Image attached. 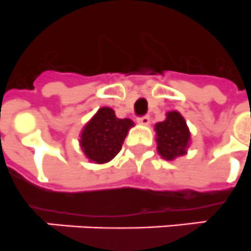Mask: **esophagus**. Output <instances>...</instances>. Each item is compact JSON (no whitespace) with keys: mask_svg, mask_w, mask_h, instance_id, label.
Segmentation results:
<instances>
[{"mask_svg":"<svg viewBox=\"0 0 251 251\" xmlns=\"http://www.w3.org/2000/svg\"><path fill=\"white\" fill-rule=\"evenodd\" d=\"M137 123L141 124V125H148L150 123V117L148 115H144V116H140L137 117Z\"/></svg>","mask_w":251,"mask_h":251,"instance_id":"obj_1","label":"esophagus"}]
</instances>
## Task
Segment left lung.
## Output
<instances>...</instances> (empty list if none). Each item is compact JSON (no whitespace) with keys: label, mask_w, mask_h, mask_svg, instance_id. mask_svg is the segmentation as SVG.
Returning a JSON list of instances; mask_svg holds the SVG:
<instances>
[{"label":"left lung","mask_w":251,"mask_h":251,"mask_svg":"<svg viewBox=\"0 0 251 251\" xmlns=\"http://www.w3.org/2000/svg\"><path fill=\"white\" fill-rule=\"evenodd\" d=\"M157 151L164 159L173 160L186 153L190 132L184 117L176 111L166 115V120L155 125Z\"/></svg>","instance_id":"obj_1"}]
</instances>
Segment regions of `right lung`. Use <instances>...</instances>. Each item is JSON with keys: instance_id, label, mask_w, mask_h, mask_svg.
<instances>
[{"instance_id": "1", "label": "right lung", "mask_w": 251, "mask_h": 251, "mask_svg": "<svg viewBox=\"0 0 251 251\" xmlns=\"http://www.w3.org/2000/svg\"><path fill=\"white\" fill-rule=\"evenodd\" d=\"M131 126L134 123L130 119H117L114 110L102 107L83 127L81 149L96 164L110 161L120 152Z\"/></svg>"}]
</instances>
